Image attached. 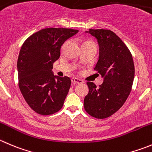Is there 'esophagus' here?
Segmentation results:
<instances>
[{"label":"esophagus","mask_w":152,"mask_h":152,"mask_svg":"<svg viewBox=\"0 0 152 152\" xmlns=\"http://www.w3.org/2000/svg\"><path fill=\"white\" fill-rule=\"evenodd\" d=\"M71 82L73 84H81V83H84V82H83V80H82V79H78V78H76V77L72 78Z\"/></svg>","instance_id":"1"}]
</instances>
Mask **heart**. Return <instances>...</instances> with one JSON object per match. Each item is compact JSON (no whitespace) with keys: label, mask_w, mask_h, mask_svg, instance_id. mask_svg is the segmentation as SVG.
I'll list each match as a JSON object with an SVG mask.
<instances>
[{"label":"heart","mask_w":152,"mask_h":152,"mask_svg":"<svg viewBox=\"0 0 152 152\" xmlns=\"http://www.w3.org/2000/svg\"><path fill=\"white\" fill-rule=\"evenodd\" d=\"M91 43H94V42L91 40H88V41H86V42H84L83 45H84V44H91Z\"/></svg>","instance_id":"heart-1"}]
</instances>
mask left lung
<instances>
[{
    "instance_id": "obj_1",
    "label": "left lung",
    "mask_w": 152,
    "mask_h": 152,
    "mask_svg": "<svg viewBox=\"0 0 152 152\" xmlns=\"http://www.w3.org/2000/svg\"><path fill=\"white\" fill-rule=\"evenodd\" d=\"M86 32L98 42L100 56L94 70L101 75L103 83L97 88L88 82L89 91L85 97L84 108L92 117L106 118L121 108L131 91L134 60L127 46L113 31L90 29Z\"/></svg>"
}]
</instances>
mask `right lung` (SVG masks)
<instances>
[{"instance_id":"obj_1","label":"right lung","mask_w":152,"mask_h":152,"mask_svg":"<svg viewBox=\"0 0 152 152\" xmlns=\"http://www.w3.org/2000/svg\"><path fill=\"white\" fill-rule=\"evenodd\" d=\"M78 31L45 28L31 35L21 48L17 61L18 86L28 106L38 114H54L63 106L71 80L54 76L52 69L63 44Z\"/></svg>"}]
</instances>
